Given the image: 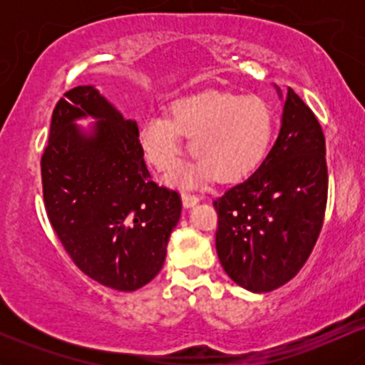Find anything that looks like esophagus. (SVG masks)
<instances>
[{
	"label": "esophagus",
	"instance_id": "esophagus-1",
	"mask_svg": "<svg viewBox=\"0 0 365 365\" xmlns=\"http://www.w3.org/2000/svg\"><path fill=\"white\" fill-rule=\"evenodd\" d=\"M182 202H183V206H185V207H192V206H195L197 202H199V197H197L195 194H188V192H183Z\"/></svg>",
	"mask_w": 365,
	"mask_h": 365
}]
</instances>
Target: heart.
Segmentation results:
<instances>
[{
	"mask_svg": "<svg viewBox=\"0 0 365 365\" xmlns=\"http://www.w3.org/2000/svg\"><path fill=\"white\" fill-rule=\"evenodd\" d=\"M274 132V113L259 96L207 91L180 98L171 115H149L140 125L145 158L158 170H168L182 153V135L197 161L178 173L183 183L212 178L233 182L262 161Z\"/></svg>",
	"mask_w": 365,
	"mask_h": 365,
	"instance_id": "heart-1",
	"label": "heart"
}]
</instances>
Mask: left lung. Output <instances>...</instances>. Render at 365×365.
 Wrapping results in <instances>:
<instances>
[{
    "mask_svg": "<svg viewBox=\"0 0 365 365\" xmlns=\"http://www.w3.org/2000/svg\"><path fill=\"white\" fill-rule=\"evenodd\" d=\"M326 200L324 133L311 108L288 87L269 154L215 200L216 252L226 274L254 293L290 282L316 245Z\"/></svg>",
    "mask_w": 365,
    "mask_h": 365,
    "instance_id": "1",
    "label": "left lung"
}]
</instances>
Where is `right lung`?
Instances as JSON below:
<instances>
[{
  "mask_svg": "<svg viewBox=\"0 0 365 365\" xmlns=\"http://www.w3.org/2000/svg\"><path fill=\"white\" fill-rule=\"evenodd\" d=\"M94 118L89 133L75 119ZM49 223L78 269L118 292L156 278L182 215L178 192L150 180L137 121L92 86L54 106L41 158Z\"/></svg>",
  "mask_w": 365,
  "mask_h": 365,
  "instance_id": "right-lung-1",
  "label": "right lung"
}]
</instances>
